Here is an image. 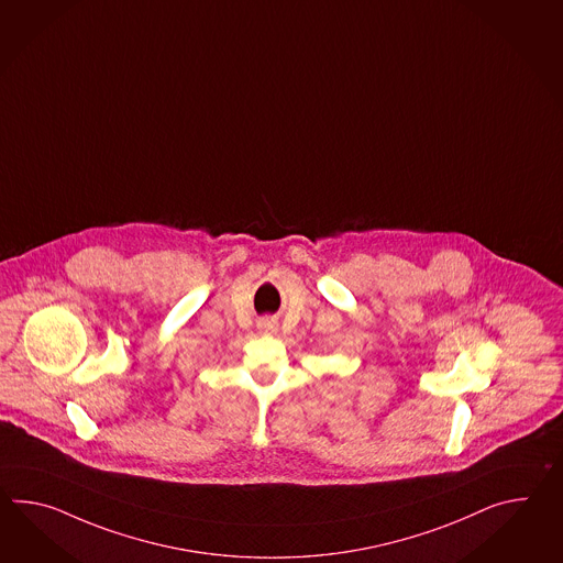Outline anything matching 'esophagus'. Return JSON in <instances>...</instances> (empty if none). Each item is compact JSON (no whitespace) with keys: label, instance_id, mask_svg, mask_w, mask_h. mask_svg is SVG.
<instances>
[{"label":"esophagus","instance_id":"34e87169","mask_svg":"<svg viewBox=\"0 0 563 563\" xmlns=\"http://www.w3.org/2000/svg\"><path fill=\"white\" fill-rule=\"evenodd\" d=\"M258 330H261L262 333H273V331L276 330L275 321H271V319H264V321L258 323Z\"/></svg>","mask_w":563,"mask_h":563}]
</instances>
